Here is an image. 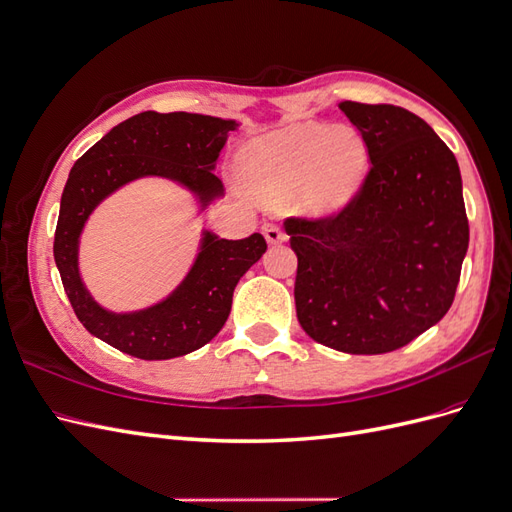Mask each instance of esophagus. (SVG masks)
<instances>
[{"mask_svg":"<svg viewBox=\"0 0 512 512\" xmlns=\"http://www.w3.org/2000/svg\"><path fill=\"white\" fill-rule=\"evenodd\" d=\"M262 235H265L267 243H271V245L286 241V232L280 226H275V224H265V226H262Z\"/></svg>","mask_w":512,"mask_h":512,"instance_id":"esophagus-1","label":"esophagus"}]
</instances>
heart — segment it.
I'll return each instance as SVG.
<instances>
[{
    "label": "heart",
    "instance_id": "heart-1",
    "mask_svg": "<svg viewBox=\"0 0 512 512\" xmlns=\"http://www.w3.org/2000/svg\"><path fill=\"white\" fill-rule=\"evenodd\" d=\"M239 170L260 203L282 205L301 194L303 207L322 218L359 194L369 153L354 130L305 121L256 138L241 151Z\"/></svg>",
    "mask_w": 512,
    "mask_h": 512
}]
</instances>
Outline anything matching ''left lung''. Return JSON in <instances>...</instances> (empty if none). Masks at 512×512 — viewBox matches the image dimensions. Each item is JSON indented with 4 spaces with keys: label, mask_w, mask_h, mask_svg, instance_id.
I'll list each match as a JSON object with an SVG mask.
<instances>
[{
    "label": "left lung",
    "mask_w": 512,
    "mask_h": 512,
    "mask_svg": "<svg viewBox=\"0 0 512 512\" xmlns=\"http://www.w3.org/2000/svg\"><path fill=\"white\" fill-rule=\"evenodd\" d=\"M371 168L335 218L284 222L299 258L294 303L314 342L348 354L410 344L451 309L470 228L453 151L393 104L342 102Z\"/></svg>",
    "instance_id": "8db88e82"
}]
</instances>
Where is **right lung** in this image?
Returning <instances> with one entry per match:
<instances>
[{
  "mask_svg": "<svg viewBox=\"0 0 512 512\" xmlns=\"http://www.w3.org/2000/svg\"><path fill=\"white\" fill-rule=\"evenodd\" d=\"M237 126L235 119L211 115L145 111L121 121L72 166L61 194L53 256L76 318L108 346L143 361H164L203 348L224 327L235 286L267 252L260 232L230 241L203 230L181 284L162 301L134 312H111L91 297L79 269V245L102 200L143 177L175 181L205 211L224 196L213 170L228 132Z\"/></svg>",
  "mask_w": 512,
  "mask_h": 512,
  "instance_id": "add662e5",
  "label": "right lung"
}]
</instances>
